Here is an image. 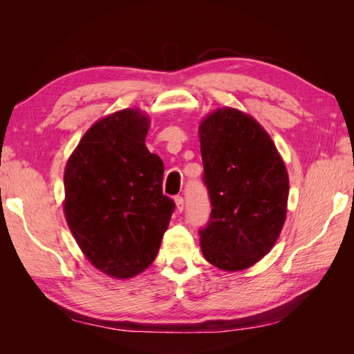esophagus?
<instances>
[{
  "label": "esophagus",
  "instance_id": "34e87169",
  "mask_svg": "<svg viewBox=\"0 0 354 354\" xmlns=\"http://www.w3.org/2000/svg\"><path fill=\"white\" fill-rule=\"evenodd\" d=\"M174 202H176V208H177L178 212H181V211L185 209V199H183V196H176Z\"/></svg>",
  "mask_w": 354,
  "mask_h": 354
}]
</instances>
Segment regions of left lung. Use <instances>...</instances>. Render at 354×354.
I'll return each mask as SVG.
<instances>
[{
  "instance_id": "1",
  "label": "left lung",
  "mask_w": 354,
  "mask_h": 354,
  "mask_svg": "<svg viewBox=\"0 0 354 354\" xmlns=\"http://www.w3.org/2000/svg\"><path fill=\"white\" fill-rule=\"evenodd\" d=\"M203 183L211 214L199 230L208 263L248 269L272 250L283 227L289 180L270 136L252 116L223 108L199 125Z\"/></svg>"
}]
</instances>
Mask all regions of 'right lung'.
<instances>
[{"label":"right lung","instance_id":"right-lung-1","mask_svg":"<svg viewBox=\"0 0 354 354\" xmlns=\"http://www.w3.org/2000/svg\"><path fill=\"white\" fill-rule=\"evenodd\" d=\"M149 122L138 109L102 118L65 168L68 226L88 261L116 279L153 263L176 208L162 194V159L145 145Z\"/></svg>","mask_w":354,"mask_h":354}]
</instances>
